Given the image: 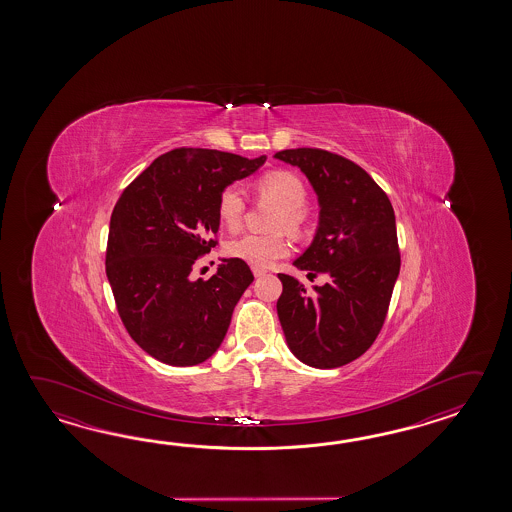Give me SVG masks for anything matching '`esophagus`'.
<instances>
[{"label":"esophagus","mask_w":512,"mask_h":512,"mask_svg":"<svg viewBox=\"0 0 512 512\" xmlns=\"http://www.w3.org/2000/svg\"><path fill=\"white\" fill-rule=\"evenodd\" d=\"M252 272H254V276H256V278H261V276H265V271H263V269H258V267H254V269H252Z\"/></svg>","instance_id":"34e87169"}]
</instances>
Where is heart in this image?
Listing matches in <instances>:
<instances>
[{"instance_id":"obj_1","label":"heart","mask_w":512,"mask_h":512,"mask_svg":"<svg viewBox=\"0 0 512 512\" xmlns=\"http://www.w3.org/2000/svg\"><path fill=\"white\" fill-rule=\"evenodd\" d=\"M256 192L280 205L274 219V229L300 232L305 221L307 190L298 175L287 170H272L256 181ZM245 214V196L238 185H227L218 196V216L230 230H238ZM291 251V243L283 234H243L227 243L232 258L249 263L258 269H267Z\"/></svg>"}]
</instances>
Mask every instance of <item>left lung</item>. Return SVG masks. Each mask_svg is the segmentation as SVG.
<instances>
[{
  "label": "left lung",
  "mask_w": 512,
  "mask_h": 512,
  "mask_svg": "<svg viewBox=\"0 0 512 512\" xmlns=\"http://www.w3.org/2000/svg\"><path fill=\"white\" fill-rule=\"evenodd\" d=\"M274 157L304 172L320 205L313 243L294 267L329 278L309 291L278 274V318L296 359L331 370L359 359L382 329L401 269L395 214L381 186L342 155L296 148Z\"/></svg>",
  "instance_id": "left-lung-1"
}]
</instances>
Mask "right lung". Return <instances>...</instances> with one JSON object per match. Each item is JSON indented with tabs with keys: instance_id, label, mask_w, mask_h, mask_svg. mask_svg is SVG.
I'll return each mask as SVG.
<instances>
[{
	"instance_id": "right-lung-1",
	"label": "right lung",
	"mask_w": 512,
	"mask_h": 512,
	"mask_svg": "<svg viewBox=\"0 0 512 512\" xmlns=\"http://www.w3.org/2000/svg\"><path fill=\"white\" fill-rule=\"evenodd\" d=\"M265 159L177 148L157 157L119 197L106 274L122 324L153 359L196 366L221 346L254 276L238 258H225L208 280H192V269L218 243L219 192Z\"/></svg>"
}]
</instances>
